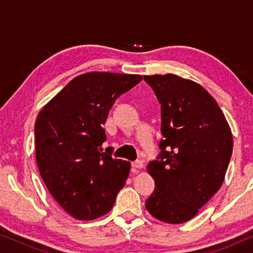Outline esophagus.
Returning <instances> with one entry per match:
<instances>
[{
    "instance_id": "esophagus-1",
    "label": "esophagus",
    "mask_w": 253,
    "mask_h": 253,
    "mask_svg": "<svg viewBox=\"0 0 253 253\" xmlns=\"http://www.w3.org/2000/svg\"><path fill=\"white\" fill-rule=\"evenodd\" d=\"M132 167L134 169H143L144 168V162L140 161V160H137L132 162Z\"/></svg>"
}]
</instances>
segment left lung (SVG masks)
I'll list each match as a JSON object with an SVG mask.
<instances>
[{
	"mask_svg": "<svg viewBox=\"0 0 253 253\" xmlns=\"http://www.w3.org/2000/svg\"><path fill=\"white\" fill-rule=\"evenodd\" d=\"M161 103L159 160L147 165L157 188L145 206L166 223L191 220L222 185L233 134L215 100L198 83L178 76H144Z\"/></svg>",
	"mask_w": 253,
	"mask_h": 253,
	"instance_id": "left-lung-1",
	"label": "left lung"
}]
</instances>
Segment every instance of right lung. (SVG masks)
<instances>
[{
	"label": "right lung",
	"instance_id": "right-lung-1",
	"mask_svg": "<svg viewBox=\"0 0 253 253\" xmlns=\"http://www.w3.org/2000/svg\"><path fill=\"white\" fill-rule=\"evenodd\" d=\"M141 79L114 72L83 74L38 114V168L50 195L75 219L105 215L126 184L131 164L100 152L107 138L102 126L115 100Z\"/></svg>",
	"mask_w": 253,
	"mask_h": 253
}]
</instances>
